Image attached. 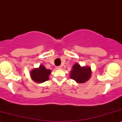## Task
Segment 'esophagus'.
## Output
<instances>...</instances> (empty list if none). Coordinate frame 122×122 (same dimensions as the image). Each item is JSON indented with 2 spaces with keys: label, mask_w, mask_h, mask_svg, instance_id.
I'll return each instance as SVG.
<instances>
[{
  "label": "esophagus",
  "mask_w": 122,
  "mask_h": 122,
  "mask_svg": "<svg viewBox=\"0 0 122 122\" xmlns=\"http://www.w3.org/2000/svg\"><path fill=\"white\" fill-rule=\"evenodd\" d=\"M56 68L57 70H61V69L62 68V67H61V66H58V67H56Z\"/></svg>",
  "instance_id": "obj_1"
}]
</instances>
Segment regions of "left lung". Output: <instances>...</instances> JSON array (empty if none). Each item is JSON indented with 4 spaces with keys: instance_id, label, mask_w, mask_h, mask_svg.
Masks as SVG:
<instances>
[{
    "instance_id": "left-lung-1",
    "label": "left lung",
    "mask_w": 122,
    "mask_h": 122,
    "mask_svg": "<svg viewBox=\"0 0 122 122\" xmlns=\"http://www.w3.org/2000/svg\"><path fill=\"white\" fill-rule=\"evenodd\" d=\"M91 68L89 66L81 67L79 64L76 63L73 66L70 73V78L74 80L77 83H85L91 77Z\"/></svg>"
}]
</instances>
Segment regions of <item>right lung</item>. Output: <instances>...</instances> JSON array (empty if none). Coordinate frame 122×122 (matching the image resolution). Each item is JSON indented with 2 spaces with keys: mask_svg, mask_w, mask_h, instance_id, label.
Wrapping results in <instances>:
<instances>
[{
  "mask_svg": "<svg viewBox=\"0 0 122 122\" xmlns=\"http://www.w3.org/2000/svg\"><path fill=\"white\" fill-rule=\"evenodd\" d=\"M51 71L46 69L44 66L41 64L38 68H34L30 72V76L33 81L37 83H42L49 80V75Z\"/></svg>",
  "mask_w": 122,
  "mask_h": 122,
  "instance_id": "obj_1",
  "label": "right lung"
}]
</instances>
